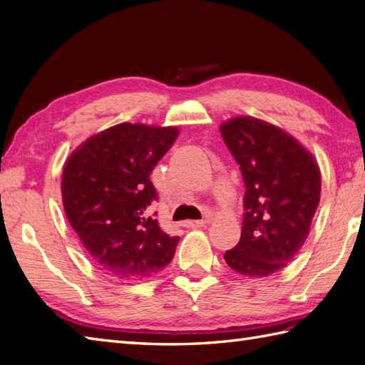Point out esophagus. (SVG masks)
Returning <instances> with one entry per match:
<instances>
[{"label":"esophagus","instance_id":"obj_1","mask_svg":"<svg viewBox=\"0 0 365 365\" xmlns=\"http://www.w3.org/2000/svg\"><path fill=\"white\" fill-rule=\"evenodd\" d=\"M204 225H205L204 220H188L183 223V226L190 227V230H195V227H202Z\"/></svg>","mask_w":365,"mask_h":365}]
</instances>
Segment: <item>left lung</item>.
<instances>
[{
	"label": "left lung",
	"mask_w": 365,
	"mask_h": 365,
	"mask_svg": "<svg viewBox=\"0 0 365 365\" xmlns=\"http://www.w3.org/2000/svg\"><path fill=\"white\" fill-rule=\"evenodd\" d=\"M220 131L245 183L242 235L225 261L237 274L267 277L288 266L309 235L319 168L292 135L267 121L237 117Z\"/></svg>",
	"instance_id": "8db88e82"
}]
</instances>
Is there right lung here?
Instances as JSON below:
<instances>
[{"instance_id":"obj_1","label":"right lung","mask_w":365,"mask_h":365,"mask_svg":"<svg viewBox=\"0 0 365 365\" xmlns=\"http://www.w3.org/2000/svg\"><path fill=\"white\" fill-rule=\"evenodd\" d=\"M177 128L121 123L87 139L64 163V213L107 275L145 278L173 261L177 235L150 215L158 201L150 175L173 147Z\"/></svg>"}]
</instances>
